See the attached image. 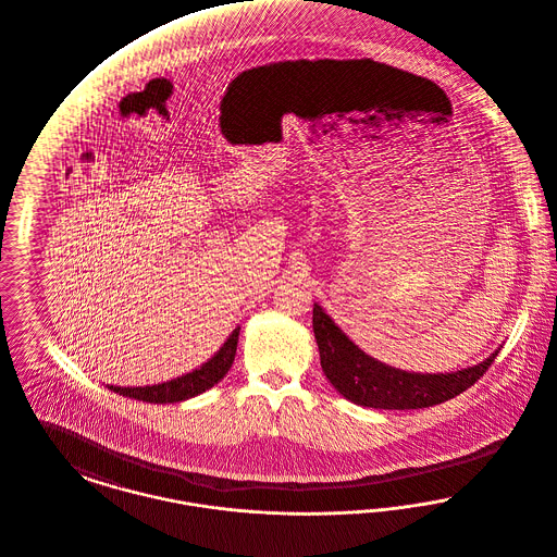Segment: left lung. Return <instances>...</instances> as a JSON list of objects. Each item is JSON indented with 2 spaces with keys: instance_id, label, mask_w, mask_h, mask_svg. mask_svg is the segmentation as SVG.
I'll list each match as a JSON object with an SVG mask.
<instances>
[{
  "instance_id": "obj_1",
  "label": "left lung",
  "mask_w": 557,
  "mask_h": 557,
  "mask_svg": "<svg viewBox=\"0 0 557 557\" xmlns=\"http://www.w3.org/2000/svg\"><path fill=\"white\" fill-rule=\"evenodd\" d=\"M313 332L322 370L334 389L358 406L381 410H417L453 399L480 381L498 356L453 374H414L368 358L320 305L313 307Z\"/></svg>"
}]
</instances>
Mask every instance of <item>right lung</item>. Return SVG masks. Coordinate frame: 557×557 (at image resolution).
I'll use <instances>...</instances> for the list:
<instances>
[{"mask_svg":"<svg viewBox=\"0 0 557 557\" xmlns=\"http://www.w3.org/2000/svg\"><path fill=\"white\" fill-rule=\"evenodd\" d=\"M237 336H239V327L231 332L227 343L221 347V351L212 360L206 361L203 366H199L197 370L181 379L168 381L162 385H151V387H113L111 385L109 389L132 399L149 401V404H174V401L189 399L194 395L214 387L230 372L231 363L235 360V351H237Z\"/></svg>","mask_w":557,"mask_h":557,"instance_id":"add662e5","label":"right lung"}]
</instances>
